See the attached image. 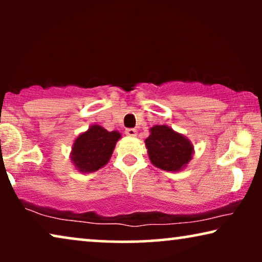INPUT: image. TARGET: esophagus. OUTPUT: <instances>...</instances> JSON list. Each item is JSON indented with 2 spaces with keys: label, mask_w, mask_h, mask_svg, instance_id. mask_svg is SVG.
<instances>
[{
  "label": "esophagus",
  "mask_w": 262,
  "mask_h": 262,
  "mask_svg": "<svg viewBox=\"0 0 262 262\" xmlns=\"http://www.w3.org/2000/svg\"><path fill=\"white\" fill-rule=\"evenodd\" d=\"M125 134H126L128 137H136V136H137V131H136L135 128H127V130L125 131Z\"/></svg>",
  "instance_id": "1"
}]
</instances>
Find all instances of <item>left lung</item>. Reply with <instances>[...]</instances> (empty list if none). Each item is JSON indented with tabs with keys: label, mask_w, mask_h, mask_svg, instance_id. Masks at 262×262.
<instances>
[{
	"label": "left lung",
	"mask_w": 262,
	"mask_h": 262,
	"mask_svg": "<svg viewBox=\"0 0 262 262\" xmlns=\"http://www.w3.org/2000/svg\"><path fill=\"white\" fill-rule=\"evenodd\" d=\"M149 131L144 143L154 166L173 173L187 167L194 154V146L187 137L168 125H154Z\"/></svg>",
	"instance_id": "8db88e82"
}]
</instances>
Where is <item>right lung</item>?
<instances>
[{"label": "right lung", "mask_w": 262, "mask_h": 262, "mask_svg": "<svg viewBox=\"0 0 262 262\" xmlns=\"http://www.w3.org/2000/svg\"><path fill=\"white\" fill-rule=\"evenodd\" d=\"M120 138L119 131L110 132L98 124L91 125L77 136L71 148L70 161L75 169L88 174L105 167Z\"/></svg>", "instance_id": "right-lung-1"}]
</instances>
